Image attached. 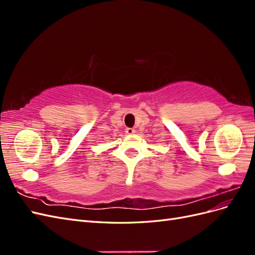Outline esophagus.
I'll use <instances>...</instances> for the list:
<instances>
[{"label":"esophagus","instance_id":"34e87169","mask_svg":"<svg viewBox=\"0 0 255 255\" xmlns=\"http://www.w3.org/2000/svg\"><path fill=\"white\" fill-rule=\"evenodd\" d=\"M126 133H127L128 135H133V134L136 133V130H135L133 128H128L126 129Z\"/></svg>","mask_w":255,"mask_h":255}]
</instances>
